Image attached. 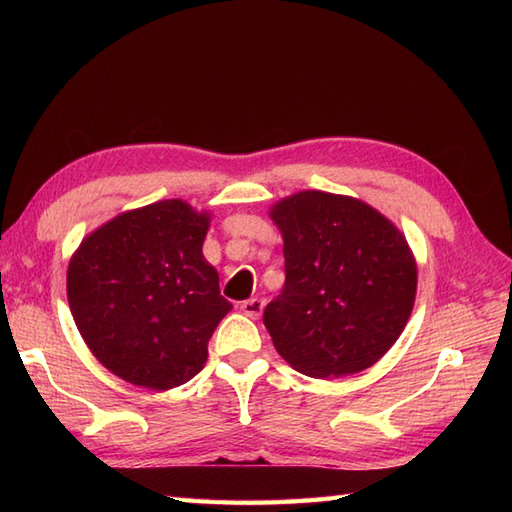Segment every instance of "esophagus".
Listing matches in <instances>:
<instances>
[{
	"label": "esophagus",
	"instance_id": "1",
	"mask_svg": "<svg viewBox=\"0 0 512 512\" xmlns=\"http://www.w3.org/2000/svg\"><path fill=\"white\" fill-rule=\"evenodd\" d=\"M242 312L244 314H248L250 319H259V314H262V310H264V299H259V297H250V299H246V301H242Z\"/></svg>",
	"mask_w": 512,
	"mask_h": 512
}]
</instances>
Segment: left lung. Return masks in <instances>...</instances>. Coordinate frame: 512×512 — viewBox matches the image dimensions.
Returning <instances> with one entry per match:
<instances>
[{"label":"left lung","mask_w":512,"mask_h":512,"mask_svg":"<svg viewBox=\"0 0 512 512\" xmlns=\"http://www.w3.org/2000/svg\"><path fill=\"white\" fill-rule=\"evenodd\" d=\"M284 235L286 284L264 310L277 352L312 378L350 376L405 330L418 268L407 239L372 206L301 191L270 211Z\"/></svg>","instance_id":"left-lung-1"}]
</instances>
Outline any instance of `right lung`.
<instances>
[{"label": "right lung", "mask_w": 512, "mask_h": 512, "mask_svg": "<svg viewBox=\"0 0 512 512\" xmlns=\"http://www.w3.org/2000/svg\"><path fill=\"white\" fill-rule=\"evenodd\" d=\"M209 215L182 200L127 211L81 242L68 268L76 328L112 374L171 389L200 372L231 310L202 244Z\"/></svg>", "instance_id": "1"}]
</instances>
